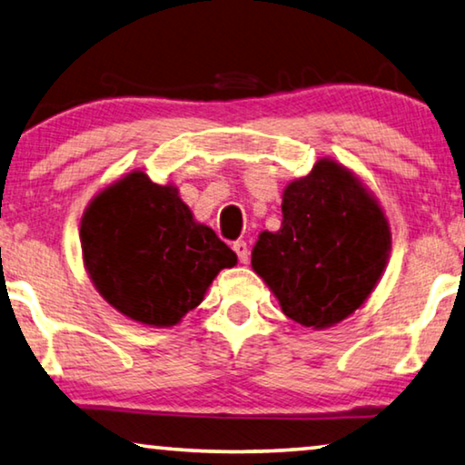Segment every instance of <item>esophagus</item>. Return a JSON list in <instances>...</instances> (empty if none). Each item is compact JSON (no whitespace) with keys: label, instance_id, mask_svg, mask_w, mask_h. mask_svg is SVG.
Masks as SVG:
<instances>
[{"label":"esophagus","instance_id":"1","mask_svg":"<svg viewBox=\"0 0 465 465\" xmlns=\"http://www.w3.org/2000/svg\"><path fill=\"white\" fill-rule=\"evenodd\" d=\"M233 252L238 254V261L242 262V264H248V261H250V250H248V244L244 240H238V242H233Z\"/></svg>","mask_w":465,"mask_h":465}]
</instances>
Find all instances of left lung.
Here are the masks:
<instances>
[{"mask_svg": "<svg viewBox=\"0 0 465 465\" xmlns=\"http://www.w3.org/2000/svg\"><path fill=\"white\" fill-rule=\"evenodd\" d=\"M279 232H262L252 269L285 316L304 327L337 325L364 304L391 250L387 217L356 175L321 159L283 193Z\"/></svg>", "mask_w": 465, "mask_h": 465, "instance_id": "8db88e82", "label": "left lung"}]
</instances>
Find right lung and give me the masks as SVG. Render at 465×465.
I'll use <instances>...</instances> for the list:
<instances>
[{"label": "right lung", "instance_id": "add662e5", "mask_svg": "<svg viewBox=\"0 0 465 465\" xmlns=\"http://www.w3.org/2000/svg\"><path fill=\"white\" fill-rule=\"evenodd\" d=\"M84 267L99 293L128 319L172 327L201 304L221 269L238 262L211 227L196 223L178 188L132 172L86 206Z\"/></svg>", "mask_w": 465, "mask_h": 465}]
</instances>
